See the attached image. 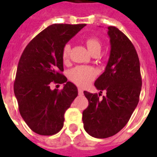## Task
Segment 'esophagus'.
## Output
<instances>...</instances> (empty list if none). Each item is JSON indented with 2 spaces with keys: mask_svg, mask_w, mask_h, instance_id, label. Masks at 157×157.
<instances>
[{
  "mask_svg": "<svg viewBox=\"0 0 157 157\" xmlns=\"http://www.w3.org/2000/svg\"><path fill=\"white\" fill-rule=\"evenodd\" d=\"M78 94L80 96L83 95V90L82 88H78Z\"/></svg>",
  "mask_w": 157,
  "mask_h": 157,
  "instance_id": "obj_1",
  "label": "esophagus"
}]
</instances>
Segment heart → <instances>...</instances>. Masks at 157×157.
I'll return each instance as SVG.
<instances>
[{"label":"heart","instance_id":"b5f03b06","mask_svg":"<svg viewBox=\"0 0 157 157\" xmlns=\"http://www.w3.org/2000/svg\"><path fill=\"white\" fill-rule=\"evenodd\" d=\"M85 43L89 52L92 55L95 53L100 54V51L102 49V43L98 38L89 37L86 39ZM70 50H71V45L66 44L62 49V59L64 62L68 60ZM95 75L96 72L94 69L89 66H84V65L75 66L69 71V78L75 84L80 86H85L88 85L94 79Z\"/></svg>","mask_w":157,"mask_h":157}]
</instances>
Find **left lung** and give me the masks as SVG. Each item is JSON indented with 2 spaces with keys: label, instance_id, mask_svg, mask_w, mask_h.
<instances>
[{
  "label": "left lung",
  "instance_id": "1",
  "mask_svg": "<svg viewBox=\"0 0 157 157\" xmlns=\"http://www.w3.org/2000/svg\"><path fill=\"white\" fill-rule=\"evenodd\" d=\"M110 56L105 71L96 80L97 89L107 92L102 99L84 92L88 107L82 113L84 128L89 135L104 139L116 135L128 123L140 99L142 80L135 46L115 27L108 28Z\"/></svg>",
  "mask_w": 157,
  "mask_h": 157
}]
</instances>
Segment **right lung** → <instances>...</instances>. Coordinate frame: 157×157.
<instances>
[{
  "instance_id": "1",
  "label": "right lung",
  "mask_w": 157,
  "mask_h": 157,
  "mask_svg": "<svg viewBox=\"0 0 157 157\" xmlns=\"http://www.w3.org/2000/svg\"><path fill=\"white\" fill-rule=\"evenodd\" d=\"M86 24H52L29 42L19 59L14 93L20 114L33 131L53 135L64 125V114L78 90L62 74V49ZM65 83L62 90L50 84Z\"/></svg>"
}]
</instances>
